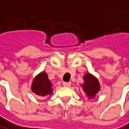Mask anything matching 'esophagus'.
I'll list each match as a JSON object with an SVG mask.
<instances>
[{"instance_id":"esophagus-1","label":"esophagus","mask_w":129,"mask_h":129,"mask_svg":"<svg viewBox=\"0 0 129 129\" xmlns=\"http://www.w3.org/2000/svg\"><path fill=\"white\" fill-rule=\"evenodd\" d=\"M70 85H71V83L70 82H64L63 83V86L64 87H70Z\"/></svg>"}]
</instances>
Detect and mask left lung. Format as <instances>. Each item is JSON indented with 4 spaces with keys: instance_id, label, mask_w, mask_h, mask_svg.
<instances>
[{
    "instance_id": "left-lung-1",
    "label": "left lung",
    "mask_w": 129,
    "mask_h": 129,
    "mask_svg": "<svg viewBox=\"0 0 129 129\" xmlns=\"http://www.w3.org/2000/svg\"><path fill=\"white\" fill-rule=\"evenodd\" d=\"M83 83L81 85L84 93L86 94L87 98L93 99L95 97L96 94L100 90V84L98 79L93 75L87 73L83 76Z\"/></svg>"
}]
</instances>
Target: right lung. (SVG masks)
Segmentation results:
<instances>
[{
    "label": "right lung",
    "mask_w": 129,
    "mask_h": 129,
    "mask_svg": "<svg viewBox=\"0 0 129 129\" xmlns=\"http://www.w3.org/2000/svg\"><path fill=\"white\" fill-rule=\"evenodd\" d=\"M31 90L35 94L42 97L53 93L52 83L46 72H42L35 77L31 84Z\"/></svg>",
    "instance_id": "1"
}]
</instances>
